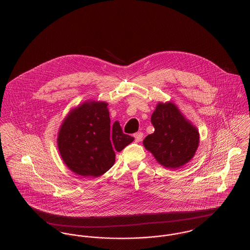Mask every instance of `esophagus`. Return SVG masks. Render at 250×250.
Returning <instances> with one entry per match:
<instances>
[{
  "label": "esophagus",
  "instance_id": "esophagus-1",
  "mask_svg": "<svg viewBox=\"0 0 250 250\" xmlns=\"http://www.w3.org/2000/svg\"><path fill=\"white\" fill-rule=\"evenodd\" d=\"M134 138H135V141L137 143H139V142H141L143 140V134L142 132H138V133L134 134Z\"/></svg>",
  "mask_w": 250,
  "mask_h": 250
}]
</instances>
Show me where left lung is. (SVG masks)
Wrapping results in <instances>:
<instances>
[{"label": "left lung", "mask_w": 250, "mask_h": 250, "mask_svg": "<svg viewBox=\"0 0 250 250\" xmlns=\"http://www.w3.org/2000/svg\"><path fill=\"white\" fill-rule=\"evenodd\" d=\"M151 122L155 131L144 139L143 145L159 164L174 169L193 158L199 144V133L175 104L159 103Z\"/></svg>", "instance_id": "8db88e82"}]
</instances>
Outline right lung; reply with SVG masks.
I'll return each instance as SVG.
<instances>
[{"mask_svg": "<svg viewBox=\"0 0 250 250\" xmlns=\"http://www.w3.org/2000/svg\"><path fill=\"white\" fill-rule=\"evenodd\" d=\"M107 103L86 101L73 108L63 120L58 136L61 156L74 173L98 177L113 166L120 152L134 138L122 132L115 121L110 125Z\"/></svg>", "mask_w": 250, "mask_h": 250, "instance_id": "add662e5", "label": "right lung"}]
</instances>
